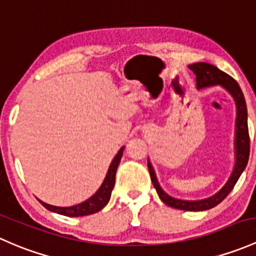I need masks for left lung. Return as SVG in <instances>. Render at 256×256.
Returning <instances> with one entry per match:
<instances>
[{
    "instance_id": "left-lung-1",
    "label": "left lung",
    "mask_w": 256,
    "mask_h": 256,
    "mask_svg": "<svg viewBox=\"0 0 256 256\" xmlns=\"http://www.w3.org/2000/svg\"><path fill=\"white\" fill-rule=\"evenodd\" d=\"M188 68L194 71L196 75V82L197 88H208V86H222L226 88L232 97L236 101V142H234V149H236V164H234L233 171H232L230 176H229L228 181L226 185L213 196L208 197L204 200H198V201H185V200L174 198V197L168 196L166 192L162 188L158 182L156 175L152 168V162L148 159V168H149L150 178L158 194H159L160 200L164 202L168 206L172 208H178V210H206L210 208L216 207L220 204L223 200L229 194V192L233 190L236 186V181L240 178L242 172L246 168L248 160H249V152H250V138H249V129H248V110L246 104L244 94L239 88L238 82L234 80L232 76L228 74L223 72L214 65H210L208 62H194V64L188 65Z\"/></svg>"
}]
</instances>
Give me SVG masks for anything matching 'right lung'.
<instances>
[{"instance_id": "obj_1", "label": "right lung", "mask_w": 256, "mask_h": 256, "mask_svg": "<svg viewBox=\"0 0 256 256\" xmlns=\"http://www.w3.org/2000/svg\"><path fill=\"white\" fill-rule=\"evenodd\" d=\"M123 150H124V146L120 148L118 150V152L116 154V156L113 158L112 162H110L108 171H107V175L104 178V182L100 186V188L97 190L96 194L94 196L90 197L88 200H86L82 204H78L76 206L71 207H56L52 206V204H46V202H40L46 210H52V212L59 213V214L68 216V217H81V216H88L94 214V213L98 212L102 208L106 206L110 202V194H112V190L114 187V181H116V172H117L118 165H120V159H122Z\"/></svg>"}]
</instances>
